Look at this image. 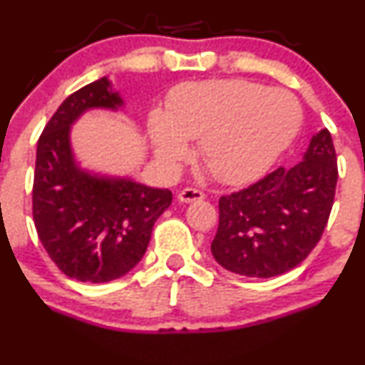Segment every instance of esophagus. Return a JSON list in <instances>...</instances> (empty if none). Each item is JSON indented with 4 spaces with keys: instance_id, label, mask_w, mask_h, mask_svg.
Instances as JSON below:
<instances>
[{
    "instance_id": "1",
    "label": "esophagus",
    "mask_w": 365,
    "mask_h": 365,
    "mask_svg": "<svg viewBox=\"0 0 365 365\" xmlns=\"http://www.w3.org/2000/svg\"><path fill=\"white\" fill-rule=\"evenodd\" d=\"M205 195L202 191L193 190V187H184L178 193V200L184 202V204H191V202H200L204 200Z\"/></svg>"
}]
</instances>
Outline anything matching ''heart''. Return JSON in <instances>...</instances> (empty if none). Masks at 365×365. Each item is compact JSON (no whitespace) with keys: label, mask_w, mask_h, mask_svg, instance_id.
I'll use <instances>...</instances> for the list:
<instances>
[{"label":"heart","mask_w":365,"mask_h":365,"mask_svg":"<svg viewBox=\"0 0 365 365\" xmlns=\"http://www.w3.org/2000/svg\"><path fill=\"white\" fill-rule=\"evenodd\" d=\"M302 106L286 90L243 79L186 83L167 111L153 110L149 135L158 163L178 170L198 140V156L225 184L261 178L291 145L302 125Z\"/></svg>","instance_id":"obj_1"}]
</instances>
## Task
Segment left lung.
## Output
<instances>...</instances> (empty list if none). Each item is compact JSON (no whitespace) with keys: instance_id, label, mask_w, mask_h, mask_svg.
I'll return each instance as SVG.
<instances>
[{"instance_id":"left-lung-1","label":"left lung","mask_w":365,"mask_h":365,"mask_svg":"<svg viewBox=\"0 0 365 365\" xmlns=\"http://www.w3.org/2000/svg\"><path fill=\"white\" fill-rule=\"evenodd\" d=\"M337 184V158L328 129L314 133L300 163L277 168L247 190L220 198L212 257L245 277L282 275L321 240Z\"/></svg>"}]
</instances>
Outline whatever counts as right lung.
Wrapping results in <instances>:
<instances>
[{"label": "right lung", "mask_w": 365, "mask_h": 365, "mask_svg": "<svg viewBox=\"0 0 365 365\" xmlns=\"http://www.w3.org/2000/svg\"><path fill=\"white\" fill-rule=\"evenodd\" d=\"M120 92L101 78L68 96L42 131L34 181V220L46 252L79 282H110L145 254L172 191L122 175L83 168L72 149V125L93 110L124 111Z\"/></svg>", "instance_id": "right-lung-1"}]
</instances>
